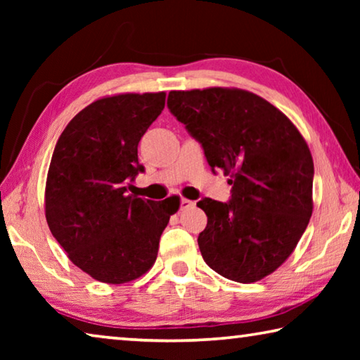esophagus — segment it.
<instances>
[{
  "mask_svg": "<svg viewBox=\"0 0 360 360\" xmlns=\"http://www.w3.org/2000/svg\"><path fill=\"white\" fill-rule=\"evenodd\" d=\"M191 206H193V202H191V200H187V198L181 200V210H187V208H191Z\"/></svg>",
  "mask_w": 360,
  "mask_h": 360,
  "instance_id": "obj_1",
  "label": "esophagus"
}]
</instances>
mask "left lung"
<instances>
[{"mask_svg":"<svg viewBox=\"0 0 360 360\" xmlns=\"http://www.w3.org/2000/svg\"><path fill=\"white\" fill-rule=\"evenodd\" d=\"M169 111L203 146L212 172L230 176L229 203L203 198V259L231 281L271 275L294 252L313 214L311 152L271 103L235 87L172 90Z\"/></svg>","mask_w":360,"mask_h":360,"instance_id":"obj_1","label":"left lung"}]
</instances>
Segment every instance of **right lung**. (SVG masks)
<instances>
[{
    "label": "right lung",
    "instance_id": "right-lung-1",
    "mask_svg": "<svg viewBox=\"0 0 360 360\" xmlns=\"http://www.w3.org/2000/svg\"><path fill=\"white\" fill-rule=\"evenodd\" d=\"M165 92L103 96L77 112L53 149L46 181V221L68 259L100 283L143 276L162 231L179 210L127 193L144 167L138 143L165 108Z\"/></svg>",
    "mask_w": 360,
    "mask_h": 360
}]
</instances>
